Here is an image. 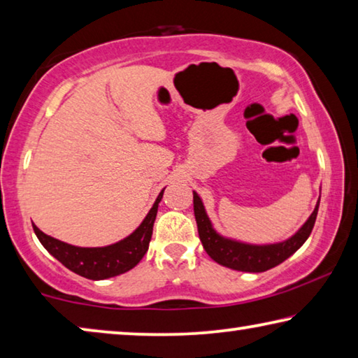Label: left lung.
I'll return each mask as SVG.
<instances>
[{"label":"left lung","mask_w":358,"mask_h":358,"mask_svg":"<svg viewBox=\"0 0 358 358\" xmlns=\"http://www.w3.org/2000/svg\"><path fill=\"white\" fill-rule=\"evenodd\" d=\"M192 199H194L197 231H199L201 242L208 253V257L217 261L218 264L224 266V268L242 272H264L271 268H275V266L283 263L287 258H290L294 252L299 250L310 236L320 206L319 197L310 217L288 239L274 243H248L220 234L213 228L212 220L207 215L206 206H203L201 196L196 191H192Z\"/></svg>","instance_id":"obj_1"}]
</instances>
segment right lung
Instances as JSON below:
<instances>
[{
  "label": "right lung",
  "mask_w": 358,
  "mask_h": 358,
  "mask_svg": "<svg viewBox=\"0 0 358 358\" xmlns=\"http://www.w3.org/2000/svg\"><path fill=\"white\" fill-rule=\"evenodd\" d=\"M164 189L159 192L148 215L138 224V228L124 239L111 243V245L76 247L44 234L35 224H33V229H35V234L39 242L43 243V247L55 259H59L65 268L90 280L110 279V277H116L135 268L140 263V259L145 257V253L148 252L152 226H155L157 207L162 199Z\"/></svg>",
  "instance_id": "right-lung-1"
}]
</instances>
